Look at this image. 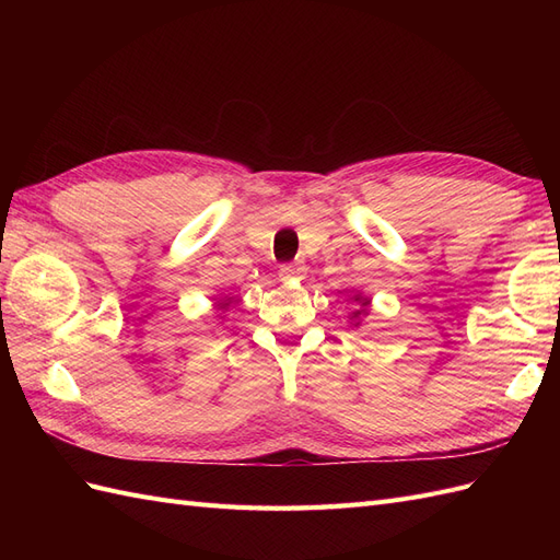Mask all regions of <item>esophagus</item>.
<instances>
[{"mask_svg": "<svg viewBox=\"0 0 560 560\" xmlns=\"http://www.w3.org/2000/svg\"><path fill=\"white\" fill-rule=\"evenodd\" d=\"M306 276V266L303 264H282L280 266V280H301Z\"/></svg>", "mask_w": 560, "mask_h": 560, "instance_id": "obj_1", "label": "esophagus"}]
</instances>
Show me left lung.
Here are the masks:
<instances>
[{
	"label": "left lung",
	"mask_w": 560,
	"mask_h": 560,
	"mask_svg": "<svg viewBox=\"0 0 560 560\" xmlns=\"http://www.w3.org/2000/svg\"><path fill=\"white\" fill-rule=\"evenodd\" d=\"M354 301H360V299H354ZM366 306H369V301H366V299H362V308H366ZM354 315H360V311L354 313Z\"/></svg>",
	"instance_id": "left-lung-1"
}]
</instances>
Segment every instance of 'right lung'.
<instances>
[{
  "mask_svg": "<svg viewBox=\"0 0 560 560\" xmlns=\"http://www.w3.org/2000/svg\"><path fill=\"white\" fill-rule=\"evenodd\" d=\"M229 306V303H222V308H226Z\"/></svg>",
  "mask_w": 560,
  "mask_h": 560,
  "instance_id": "right-lung-1",
  "label": "right lung"
}]
</instances>
